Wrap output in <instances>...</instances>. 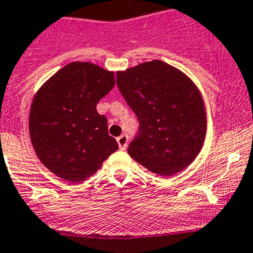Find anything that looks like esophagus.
I'll return each mask as SVG.
<instances>
[{
    "label": "esophagus",
    "mask_w": 253,
    "mask_h": 253,
    "mask_svg": "<svg viewBox=\"0 0 253 253\" xmlns=\"http://www.w3.org/2000/svg\"><path fill=\"white\" fill-rule=\"evenodd\" d=\"M117 143H118V146H120V149L126 150L127 143H128V136L121 135L120 137H117Z\"/></svg>",
    "instance_id": "esophagus-1"
}]
</instances>
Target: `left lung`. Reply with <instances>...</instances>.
<instances>
[{"instance_id":"obj_1","label":"left lung","mask_w":253,"mask_h":253,"mask_svg":"<svg viewBox=\"0 0 253 253\" xmlns=\"http://www.w3.org/2000/svg\"><path fill=\"white\" fill-rule=\"evenodd\" d=\"M117 85L140 122L129 156L160 176L190 165L207 132L206 106L194 82L165 61L152 60L117 72Z\"/></svg>"}]
</instances>
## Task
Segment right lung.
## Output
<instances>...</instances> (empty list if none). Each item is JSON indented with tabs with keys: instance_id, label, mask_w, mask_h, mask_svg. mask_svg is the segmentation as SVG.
Returning a JSON list of instances; mask_svg holds the SVG:
<instances>
[{
	"instance_id": "obj_1",
	"label": "right lung",
	"mask_w": 253,
	"mask_h": 253,
	"mask_svg": "<svg viewBox=\"0 0 253 253\" xmlns=\"http://www.w3.org/2000/svg\"><path fill=\"white\" fill-rule=\"evenodd\" d=\"M115 87L113 72L87 61L65 65L34 95L29 115L31 143L56 176L79 183L92 176L117 141L97 103Z\"/></svg>"
}]
</instances>
